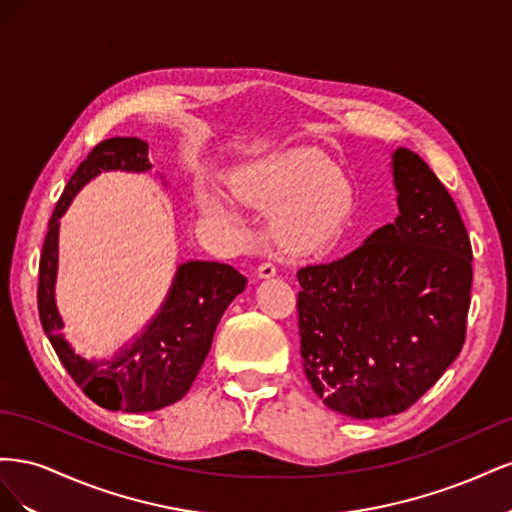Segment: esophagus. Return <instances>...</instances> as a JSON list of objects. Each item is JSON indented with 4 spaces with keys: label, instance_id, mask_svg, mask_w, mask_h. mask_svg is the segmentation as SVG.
Returning <instances> with one entry per match:
<instances>
[{
    "label": "esophagus",
    "instance_id": "obj_1",
    "mask_svg": "<svg viewBox=\"0 0 512 512\" xmlns=\"http://www.w3.org/2000/svg\"><path fill=\"white\" fill-rule=\"evenodd\" d=\"M275 273H277V269H275L273 262H262V265L258 267L260 280H269V277H275Z\"/></svg>",
    "mask_w": 512,
    "mask_h": 512
}]
</instances>
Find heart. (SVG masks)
I'll return each instance as SVG.
<instances>
[{
    "instance_id": "1",
    "label": "heart",
    "mask_w": 512,
    "mask_h": 512,
    "mask_svg": "<svg viewBox=\"0 0 512 512\" xmlns=\"http://www.w3.org/2000/svg\"><path fill=\"white\" fill-rule=\"evenodd\" d=\"M235 188L247 203L271 209L273 232L292 250H312L333 239L354 205L348 177L314 147H290L247 162ZM198 207L220 220L239 215L235 196L218 188L200 190Z\"/></svg>"
}]
</instances>
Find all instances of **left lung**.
Segmentation results:
<instances>
[{
    "mask_svg": "<svg viewBox=\"0 0 512 512\" xmlns=\"http://www.w3.org/2000/svg\"><path fill=\"white\" fill-rule=\"evenodd\" d=\"M399 215L348 256L299 269L303 371L327 408L352 418L408 410L466 339L472 247L440 179L391 151Z\"/></svg>",
    "mask_w": 512,
    "mask_h": 512,
    "instance_id": "8db88e82",
    "label": "left lung"
}]
</instances>
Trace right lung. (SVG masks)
I'll use <instances>...</instances> for the list:
<instances>
[{"label": "right lung", "mask_w": 512, "mask_h": 512, "mask_svg": "<svg viewBox=\"0 0 512 512\" xmlns=\"http://www.w3.org/2000/svg\"><path fill=\"white\" fill-rule=\"evenodd\" d=\"M147 173L149 145L136 136H115L91 149L68 181L53 211L40 256L38 312L42 329L61 365L83 393L106 410L153 412L175 404L190 391L211 350L213 333L226 307L245 290L247 277L213 260H185L177 267L158 312L111 356L85 359L64 335L66 322L55 299L59 267V226L74 196L102 173ZM160 175V173H158ZM166 185L164 177L160 175Z\"/></svg>", "instance_id": "add662e5"}]
</instances>
